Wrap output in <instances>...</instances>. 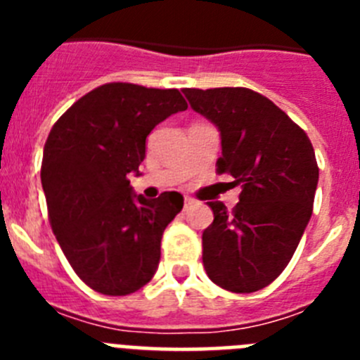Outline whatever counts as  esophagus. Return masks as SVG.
Segmentation results:
<instances>
[{
  "label": "esophagus",
  "mask_w": 360,
  "mask_h": 360,
  "mask_svg": "<svg viewBox=\"0 0 360 360\" xmlns=\"http://www.w3.org/2000/svg\"><path fill=\"white\" fill-rule=\"evenodd\" d=\"M184 203H186V209H187V207H191L193 203H195V200L189 198V196H186V200H184Z\"/></svg>",
  "instance_id": "1"
}]
</instances>
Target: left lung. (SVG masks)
Returning <instances> with one entry per match:
<instances>
[{
    "mask_svg": "<svg viewBox=\"0 0 360 360\" xmlns=\"http://www.w3.org/2000/svg\"><path fill=\"white\" fill-rule=\"evenodd\" d=\"M184 95L221 136L216 173L241 187L232 211L209 202L214 219L202 234L205 272L229 292L262 290L288 265L310 221L316 153L307 133L257 91L186 88Z\"/></svg>",
    "mask_w": 360,
    "mask_h": 360,
    "instance_id": "8db88e82",
    "label": "left lung"
}]
</instances>
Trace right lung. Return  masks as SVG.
Listing matches in <instances>:
<instances>
[{
    "mask_svg": "<svg viewBox=\"0 0 360 360\" xmlns=\"http://www.w3.org/2000/svg\"><path fill=\"white\" fill-rule=\"evenodd\" d=\"M184 110L178 90L108 82L73 103L46 139L41 184L50 225L75 274L98 294H133L157 272L162 234L184 196H136L128 174H141L153 128Z\"/></svg>",
    "mask_w": 360,
    "mask_h": 360,
    "instance_id": "add662e5",
    "label": "right lung"
}]
</instances>
